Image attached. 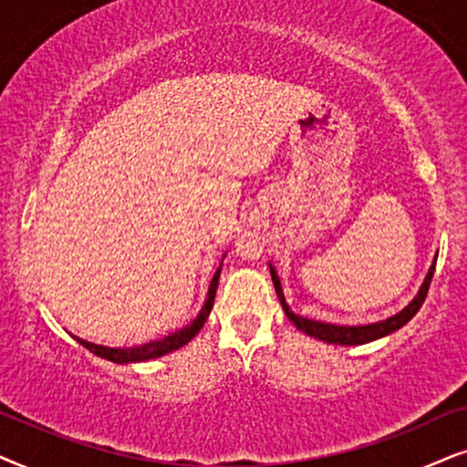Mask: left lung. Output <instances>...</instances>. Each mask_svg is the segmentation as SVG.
Instances as JSON below:
<instances>
[{
	"instance_id": "left-lung-1",
	"label": "left lung",
	"mask_w": 467,
	"mask_h": 467,
	"mask_svg": "<svg viewBox=\"0 0 467 467\" xmlns=\"http://www.w3.org/2000/svg\"><path fill=\"white\" fill-rule=\"evenodd\" d=\"M436 258L438 254L433 256V263L429 266L425 279H422L419 292H416V296L412 301L408 303L406 307L401 309L400 314L390 316L387 320H380V322H371V325H358V327H344V325H328V322H318V320H309V318H303V316H296L292 312L288 303H285V296H284V290H282V282H279L277 277V271L273 269V265H269L271 269V279H273V285H275V292H277V298L279 303H282L285 316H288L292 325H295L298 331H303L309 337L314 339H320V341H327V344H335V346H360V344H369V341H376L380 337H387V335L400 331L403 325H408L410 320L414 318V314L419 312L422 301H425L427 296V290H429V284H431V277H433V271H436Z\"/></svg>"
}]
</instances>
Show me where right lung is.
I'll return each instance as SVG.
<instances>
[{
    "mask_svg": "<svg viewBox=\"0 0 467 467\" xmlns=\"http://www.w3.org/2000/svg\"><path fill=\"white\" fill-rule=\"evenodd\" d=\"M220 273H222V265L217 266L213 279H211L209 284V292H207V301H204V306L201 309V314L196 316L194 322H190L188 327L182 328V331H175L169 337L164 339H158V341H149L145 346H136V348H109V346H98V344H91V341H85L74 335V339L78 341V344H83L87 350L98 354V357L107 358V360H113V363H119V365H128V363H142V360H151V358H160L164 357V354L169 352H175L179 348L188 344L198 335V331L204 327V322H207L209 314H211V307H213V301H215V290H217V282H220Z\"/></svg>",
    "mask_w": 467,
    "mask_h": 467,
    "instance_id": "add662e5",
    "label": "right lung"
}]
</instances>
